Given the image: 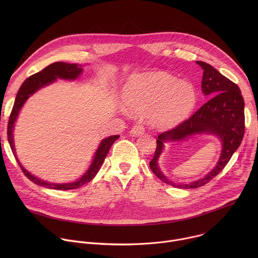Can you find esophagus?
<instances>
[{
    "instance_id": "esophagus-1",
    "label": "esophagus",
    "mask_w": 258,
    "mask_h": 258,
    "mask_svg": "<svg viewBox=\"0 0 258 258\" xmlns=\"http://www.w3.org/2000/svg\"><path fill=\"white\" fill-rule=\"evenodd\" d=\"M144 133H145V128H144V126L141 125V124L135 125V126L132 128V131H131V135H132L133 137H139V136L143 135Z\"/></svg>"
}]
</instances>
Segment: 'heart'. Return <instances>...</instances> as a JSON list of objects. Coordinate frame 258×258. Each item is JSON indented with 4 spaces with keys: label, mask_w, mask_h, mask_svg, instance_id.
Returning <instances> with one entry per match:
<instances>
[{
    "label": "heart",
    "mask_w": 258,
    "mask_h": 258,
    "mask_svg": "<svg viewBox=\"0 0 258 258\" xmlns=\"http://www.w3.org/2000/svg\"><path fill=\"white\" fill-rule=\"evenodd\" d=\"M122 105L132 114L148 115L157 128L172 127L192 112L197 103L195 87L165 71L132 75L122 87Z\"/></svg>",
    "instance_id": "1"
}]
</instances>
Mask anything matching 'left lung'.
<instances>
[{"instance_id":"1","label":"left lung","mask_w":258,"mask_h":258,"mask_svg":"<svg viewBox=\"0 0 258 258\" xmlns=\"http://www.w3.org/2000/svg\"><path fill=\"white\" fill-rule=\"evenodd\" d=\"M196 63L203 69L202 93L210 99L189 119L158 136L156 151L150 161V168L156 176L179 189H195L204 186L222 171L239 148L245 130L244 99L239 87L211 65L202 61H196ZM196 134H211L220 139L222 151L219 161L207 175L197 181L189 184H176L169 181L158 165L165 143L185 140Z\"/></svg>"}]
</instances>
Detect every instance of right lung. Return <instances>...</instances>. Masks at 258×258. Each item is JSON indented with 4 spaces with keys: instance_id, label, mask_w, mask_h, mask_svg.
Here are the masks:
<instances>
[{
    "instance_id": "1",
    "label": "right lung",
    "mask_w": 258,
    "mask_h": 258,
    "mask_svg": "<svg viewBox=\"0 0 258 258\" xmlns=\"http://www.w3.org/2000/svg\"><path fill=\"white\" fill-rule=\"evenodd\" d=\"M83 66L81 64L77 63H65V62H55L44 68L42 71L35 73V75L29 77L26 79L23 84L21 85L16 98L14 102V106L11 111V115L8 122V142L10 144L11 150L15 156V159L17 160L20 168L22 169L23 173L34 183L48 189L53 190H73L82 187L85 183L91 181L95 175L98 173L99 169L101 168L105 157L107 156L110 148L113 145V143L119 138L118 135L116 136H110L108 138H105L101 141L100 145L98 146V149L95 152V155L93 157L92 163L89 166L88 170L76 181L72 182H65V183H56V182H50L44 179H41L39 177L34 176L30 172H28L20 163V161L17 158L16 151H15V145H14V125L17 120V117L19 115L20 110L26 100L32 96L34 93L38 92L40 89L56 82L57 80H65V81H75L77 80L82 73H83Z\"/></svg>"
}]
</instances>
